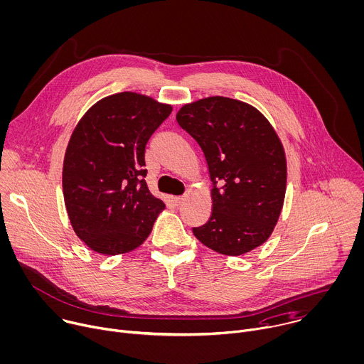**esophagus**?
Segmentation results:
<instances>
[{
  "label": "esophagus",
  "mask_w": 364,
  "mask_h": 364,
  "mask_svg": "<svg viewBox=\"0 0 364 364\" xmlns=\"http://www.w3.org/2000/svg\"><path fill=\"white\" fill-rule=\"evenodd\" d=\"M171 201H173L176 205H180V204L184 201V198H183V197H171Z\"/></svg>",
  "instance_id": "obj_1"
}]
</instances>
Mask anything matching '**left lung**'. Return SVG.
<instances>
[{
  "mask_svg": "<svg viewBox=\"0 0 364 364\" xmlns=\"http://www.w3.org/2000/svg\"><path fill=\"white\" fill-rule=\"evenodd\" d=\"M176 119L201 147L213 183L211 215L193 234L224 256L266 243L287 183L284 149L269 119L247 102L220 95L183 105Z\"/></svg>",
  "mask_w": 364,
  "mask_h": 364,
  "instance_id": "1",
  "label": "left lung"
}]
</instances>
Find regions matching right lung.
I'll use <instances>...</instances> for the list:
<instances>
[{"mask_svg": "<svg viewBox=\"0 0 364 364\" xmlns=\"http://www.w3.org/2000/svg\"><path fill=\"white\" fill-rule=\"evenodd\" d=\"M173 107L124 91L97 101L78 121L63 166L73 230L92 252L115 256L144 243L164 203L144 180L146 144Z\"/></svg>", "mask_w": 364, "mask_h": 364, "instance_id": "obj_1", "label": "right lung"}]
</instances>
